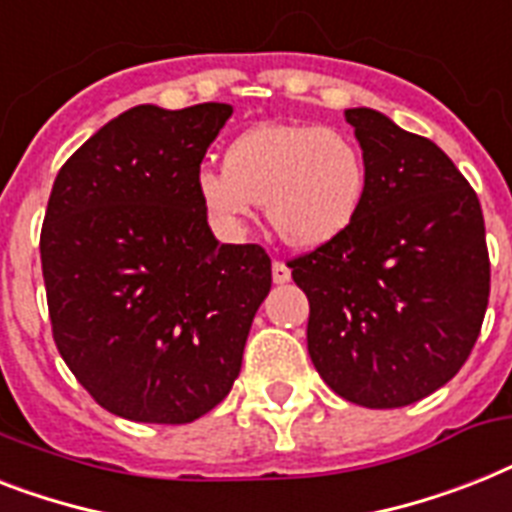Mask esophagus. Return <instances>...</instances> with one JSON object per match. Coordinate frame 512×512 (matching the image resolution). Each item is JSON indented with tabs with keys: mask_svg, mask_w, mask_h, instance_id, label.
<instances>
[{
	"mask_svg": "<svg viewBox=\"0 0 512 512\" xmlns=\"http://www.w3.org/2000/svg\"><path fill=\"white\" fill-rule=\"evenodd\" d=\"M289 278H292V270H289V265L281 263V260H276V263H273V281H276V284H286Z\"/></svg>",
	"mask_w": 512,
	"mask_h": 512,
	"instance_id": "obj_1",
	"label": "esophagus"
}]
</instances>
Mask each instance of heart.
I'll return each mask as SVG.
<instances>
[{"label": "heart", "mask_w": 512, "mask_h": 512, "mask_svg": "<svg viewBox=\"0 0 512 512\" xmlns=\"http://www.w3.org/2000/svg\"><path fill=\"white\" fill-rule=\"evenodd\" d=\"M197 197L223 231H242L255 205L289 247L315 249L352 226L365 197V160L342 131L260 123L236 136L223 168L197 173Z\"/></svg>", "instance_id": "b5f03b06"}]
</instances>
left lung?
<instances>
[{
	"label": "left lung",
	"mask_w": 512,
	"mask_h": 512,
	"mask_svg": "<svg viewBox=\"0 0 512 512\" xmlns=\"http://www.w3.org/2000/svg\"><path fill=\"white\" fill-rule=\"evenodd\" d=\"M365 197L339 239L289 263L307 294V352L339 397L405 407L471 355L489 302L476 191L434 141L352 107Z\"/></svg>",
	"instance_id": "obj_1"
}]
</instances>
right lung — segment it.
I'll list each match as a JSON object with an SVG mask.
<instances>
[{
  "label": "right lung",
  "mask_w": 512,
  "mask_h": 512,
  "mask_svg": "<svg viewBox=\"0 0 512 512\" xmlns=\"http://www.w3.org/2000/svg\"><path fill=\"white\" fill-rule=\"evenodd\" d=\"M234 107L136 105L54 178L41 270L54 344L78 384L139 423H191L242 371L270 257L220 244L197 197L207 147Z\"/></svg>",
  "instance_id": "obj_1"
}]
</instances>
